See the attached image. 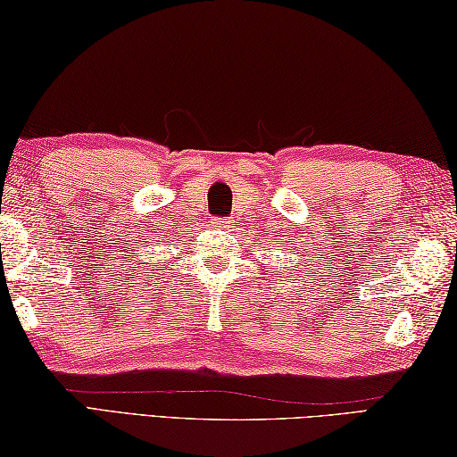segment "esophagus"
Here are the masks:
<instances>
[{"label": "esophagus", "instance_id": "esophagus-1", "mask_svg": "<svg viewBox=\"0 0 457 457\" xmlns=\"http://www.w3.org/2000/svg\"><path fill=\"white\" fill-rule=\"evenodd\" d=\"M214 225H219V227H227L228 225V220H214Z\"/></svg>", "mask_w": 457, "mask_h": 457}]
</instances>
